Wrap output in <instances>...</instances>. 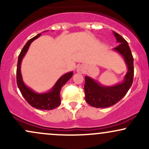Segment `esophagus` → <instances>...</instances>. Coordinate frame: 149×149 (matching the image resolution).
Listing matches in <instances>:
<instances>
[{"mask_svg": "<svg viewBox=\"0 0 149 149\" xmlns=\"http://www.w3.org/2000/svg\"><path fill=\"white\" fill-rule=\"evenodd\" d=\"M77 72L79 73H84V68H83V66H78L77 67Z\"/></svg>", "mask_w": 149, "mask_h": 149, "instance_id": "34e87169", "label": "esophagus"}]
</instances>
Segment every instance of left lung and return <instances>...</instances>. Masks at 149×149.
Instances as JSON below:
<instances>
[{"mask_svg":"<svg viewBox=\"0 0 149 149\" xmlns=\"http://www.w3.org/2000/svg\"><path fill=\"white\" fill-rule=\"evenodd\" d=\"M119 45L113 50L120 54L127 66V71L121 83L111 86L100 84L98 81L89 76H85V101L90 106L96 108L111 107L119 102L127 94L133 82L134 66L133 57L127 42L115 31H113Z\"/></svg>","mask_w":149,"mask_h":149,"instance_id":"obj_1","label":"left lung"}]
</instances>
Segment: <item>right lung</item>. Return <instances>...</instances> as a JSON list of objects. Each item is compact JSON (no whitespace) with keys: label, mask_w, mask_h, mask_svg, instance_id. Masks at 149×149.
<instances>
[{"label":"right lung","mask_w":149,"mask_h":149,"mask_svg":"<svg viewBox=\"0 0 149 149\" xmlns=\"http://www.w3.org/2000/svg\"><path fill=\"white\" fill-rule=\"evenodd\" d=\"M40 35L41 33L38 34L35 37L32 38L31 39L28 40L19 55L17 67V86L21 92L22 96L31 107L37 109H40V110H52L60 105V91L61 88L72 77L73 72L71 71V72H68L62 75L57 80L54 86L49 91L46 92L38 93V92L33 91L31 88H29L27 85H26L22 79L21 73L22 59L24 57L25 54H26L31 42L38 38Z\"/></svg>","instance_id":"obj_1"}]
</instances>
